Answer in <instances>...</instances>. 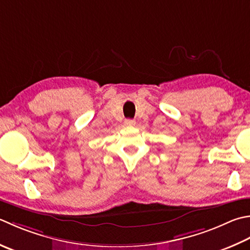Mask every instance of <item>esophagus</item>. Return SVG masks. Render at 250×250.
Listing matches in <instances>:
<instances>
[{
  "mask_svg": "<svg viewBox=\"0 0 250 250\" xmlns=\"http://www.w3.org/2000/svg\"><path fill=\"white\" fill-rule=\"evenodd\" d=\"M125 125H128V126H131V125H135V121L132 120V119H126L125 121Z\"/></svg>",
  "mask_w": 250,
  "mask_h": 250,
  "instance_id": "esophagus-1",
  "label": "esophagus"
}]
</instances>
